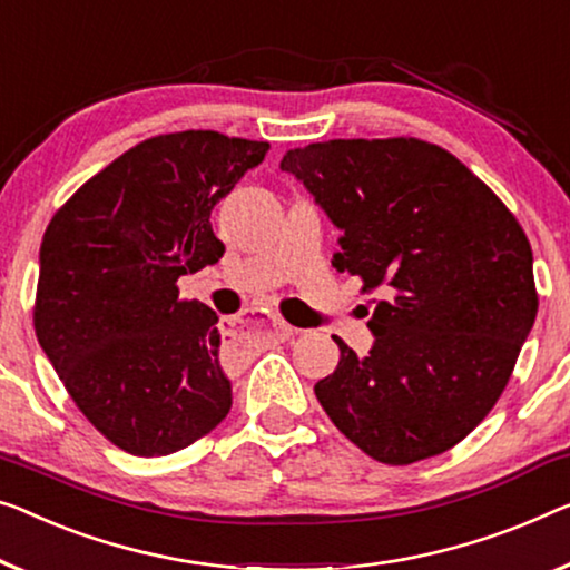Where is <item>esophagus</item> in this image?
<instances>
[{
  "label": "esophagus",
  "mask_w": 570,
  "mask_h": 570,
  "mask_svg": "<svg viewBox=\"0 0 570 570\" xmlns=\"http://www.w3.org/2000/svg\"><path fill=\"white\" fill-rule=\"evenodd\" d=\"M268 320H271V333H274L278 340H288L296 333V330L288 325V322H284L282 317H276V314H271Z\"/></svg>",
  "instance_id": "1"
}]
</instances>
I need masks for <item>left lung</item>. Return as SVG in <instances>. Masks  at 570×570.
I'll use <instances>...</instances> for the list:
<instances>
[{
  "mask_svg": "<svg viewBox=\"0 0 570 570\" xmlns=\"http://www.w3.org/2000/svg\"><path fill=\"white\" fill-rule=\"evenodd\" d=\"M282 171L343 233L333 266L384 296L368 355L333 335L322 410L381 463L445 453L502 396L534 325L528 235L453 153L417 138L309 142Z\"/></svg>",
  "mask_w": 570,
  "mask_h": 570,
  "instance_id": "8db88e82",
  "label": "left lung"
}]
</instances>
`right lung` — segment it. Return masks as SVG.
<instances>
[{"instance_id":"1","label":"right lung","mask_w":570,"mask_h":570,"mask_svg":"<svg viewBox=\"0 0 570 570\" xmlns=\"http://www.w3.org/2000/svg\"><path fill=\"white\" fill-rule=\"evenodd\" d=\"M266 153L215 130L148 138L91 176L42 235L38 343L83 417L125 453H176L230 412L217 314L178 299L176 282L223 258L212 209Z\"/></svg>"}]
</instances>
